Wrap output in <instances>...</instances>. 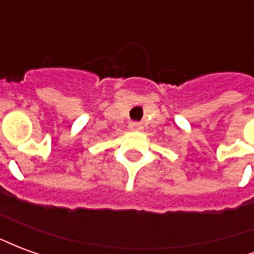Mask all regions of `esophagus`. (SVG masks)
<instances>
[{
    "instance_id": "esophagus-1",
    "label": "esophagus",
    "mask_w": 254,
    "mask_h": 254,
    "mask_svg": "<svg viewBox=\"0 0 254 254\" xmlns=\"http://www.w3.org/2000/svg\"><path fill=\"white\" fill-rule=\"evenodd\" d=\"M141 124H140V122H130V124H129V129H130V130H140V129H141Z\"/></svg>"
}]
</instances>
